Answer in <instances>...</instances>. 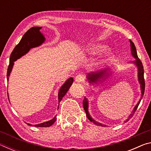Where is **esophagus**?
I'll return each instance as SVG.
<instances>
[{
	"mask_svg": "<svg viewBox=\"0 0 151 151\" xmlns=\"http://www.w3.org/2000/svg\"><path fill=\"white\" fill-rule=\"evenodd\" d=\"M75 81L77 82V83H82L85 81V76L83 75H81V74H79L77 76H76Z\"/></svg>",
	"mask_w": 151,
	"mask_h": 151,
	"instance_id": "obj_1",
	"label": "esophagus"
}]
</instances>
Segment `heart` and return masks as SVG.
Masks as SVG:
<instances>
[{"instance_id":"b5f03b06","label":"heart","mask_w":151,"mask_h":151,"mask_svg":"<svg viewBox=\"0 0 151 151\" xmlns=\"http://www.w3.org/2000/svg\"><path fill=\"white\" fill-rule=\"evenodd\" d=\"M106 49V47L104 45H96L93 46L91 48V51L93 54H99V53H101L104 52V50ZM111 58V56L109 55L108 57H107V59H109V58Z\"/></svg>"}]
</instances>
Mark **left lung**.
<instances>
[{
    "mask_svg": "<svg viewBox=\"0 0 151 151\" xmlns=\"http://www.w3.org/2000/svg\"><path fill=\"white\" fill-rule=\"evenodd\" d=\"M130 42H131V50L132 55L134 58H136V60H135L134 63L136 64V65L138 66V70H139V72H138L139 76H139V83H140V87H141V91H142L141 96L142 97L143 94H144V93H145V78H144V68H143V65H142L141 60H140L139 58V57H138L137 49H136V47H135L134 44L133 43V42H132L131 40H130ZM107 76H109L108 73H106V70H102L101 72H99V73H89L87 77H88L89 83H96L97 81H100V79L101 78H103V77H106ZM142 97H141V99H140V100L142 99ZM140 100L139 103H137V105L135 106V107L134 108V110L132 111V113L131 114V115L129 116V119H128L125 122H127L128 121H129V119H131L132 116H133V114H134V112H136L138 106H139V104L140 103ZM83 108H84V109H85V111L86 112V116H87V118L89 121L93 122V123H94V124L97 125V126L105 127V125L102 124L101 123H99V122H97L96 121H94V120L92 119L91 116L89 115V113L88 111V101H87V99L85 98V97L83 100Z\"/></svg>",
    "mask_w": 151,
    "mask_h": 151,
    "instance_id": "obj_1",
    "label": "left lung"
}]
</instances>
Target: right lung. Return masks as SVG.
<instances>
[{
    "label": "right lung",
    "instance_id": "add662e5",
    "mask_svg": "<svg viewBox=\"0 0 151 151\" xmlns=\"http://www.w3.org/2000/svg\"><path fill=\"white\" fill-rule=\"evenodd\" d=\"M42 27H32L29 30L25 32V34L22 37L21 40H20L19 44L14 47V50L10 57V62L9 65L7 69V81H9V76L11 73L12 66L14 65V61L17 60L18 58H19L26 54L29 51L30 48L37 47L42 44L45 41V37L40 33V29H41ZM73 83V78H70L66 81L65 84L61 86V88L58 93V102H60L62 100L63 97L65 95V94L67 93L68 89L70 87ZM9 98V97H8ZM56 121V116H55L52 120L49 121L43 122L41 124H36L35 127H48L52 125ZM28 125H30V124H27Z\"/></svg>",
    "mask_w": 151,
    "mask_h": 151
}]
</instances>
